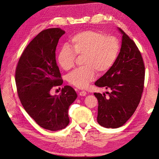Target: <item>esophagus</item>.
<instances>
[{
	"mask_svg": "<svg viewBox=\"0 0 159 159\" xmlns=\"http://www.w3.org/2000/svg\"><path fill=\"white\" fill-rule=\"evenodd\" d=\"M87 94V93L85 91H80L79 92V95L80 96H86Z\"/></svg>",
	"mask_w": 159,
	"mask_h": 159,
	"instance_id": "1",
	"label": "esophagus"
}]
</instances>
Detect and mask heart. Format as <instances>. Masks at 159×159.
Masks as SVG:
<instances>
[{"label":"heart","instance_id":"heart-1","mask_svg":"<svg viewBox=\"0 0 159 159\" xmlns=\"http://www.w3.org/2000/svg\"><path fill=\"white\" fill-rule=\"evenodd\" d=\"M120 50V41L116 37L87 30L70 38L69 47L64 46L59 51L57 61L63 70H69L75 65L76 55L83 56L82 64L84 67L69 73L67 80L75 87L84 88L94 80L96 71L104 73L112 67Z\"/></svg>","mask_w":159,"mask_h":159}]
</instances>
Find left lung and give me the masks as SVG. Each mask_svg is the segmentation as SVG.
<instances>
[{
  "instance_id": "obj_1",
  "label": "left lung",
  "mask_w": 159,
  "mask_h": 159,
  "mask_svg": "<svg viewBox=\"0 0 159 159\" xmlns=\"http://www.w3.org/2000/svg\"><path fill=\"white\" fill-rule=\"evenodd\" d=\"M122 34L120 54L110 70L95 82L97 86L110 89L102 95L94 93L98 100V122L106 128H118L125 124L139 106L144 87L145 66L134 41Z\"/></svg>"
}]
</instances>
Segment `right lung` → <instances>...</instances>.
I'll list each match as a JSON object with an SVG mask.
<instances>
[{
    "instance_id": "obj_1",
    "label": "right lung",
    "mask_w": 159,
    "mask_h": 159,
    "mask_svg": "<svg viewBox=\"0 0 159 159\" xmlns=\"http://www.w3.org/2000/svg\"><path fill=\"white\" fill-rule=\"evenodd\" d=\"M64 34L60 28L40 32L20 55L16 70L17 94L23 108L38 125L52 131L67 126L69 107L77 98L70 86L62 88L60 95L50 93L63 83L55 52Z\"/></svg>"
}]
</instances>
